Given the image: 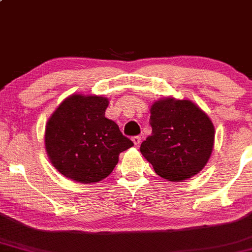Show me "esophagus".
I'll return each mask as SVG.
<instances>
[{
  "mask_svg": "<svg viewBox=\"0 0 252 252\" xmlns=\"http://www.w3.org/2000/svg\"><path fill=\"white\" fill-rule=\"evenodd\" d=\"M131 140H132V142H134L135 146H138V144L141 143V136L136 135V136H134V137L131 138Z\"/></svg>",
  "mask_w": 252,
  "mask_h": 252,
  "instance_id": "obj_1",
  "label": "esophagus"
}]
</instances>
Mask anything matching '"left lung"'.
I'll return each mask as SVG.
<instances>
[{"label": "left lung", "mask_w": 252, "mask_h": 252, "mask_svg": "<svg viewBox=\"0 0 252 252\" xmlns=\"http://www.w3.org/2000/svg\"><path fill=\"white\" fill-rule=\"evenodd\" d=\"M152 135L141 153L156 174L179 182L198 174L209 161L215 142V126L190 100L164 98L150 109Z\"/></svg>", "instance_id": "left-lung-1"}]
</instances>
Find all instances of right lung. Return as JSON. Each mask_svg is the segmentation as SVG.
<instances>
[{"label": "right lung", "mask_w": 252, "mask_h": 252, "mask_svg": "<svg viewBox=\"0 0 252 252\" xmlns=\"http://www.w3.org/2000/svg\"><path fill=\"white\" fill-rule=\"evenodd\" d=\"M108 98L73 94L48 120L45 146L52 164L66 178L92 184L105 179L118 155L134 146L105 117Z\"/></svg>", "instance_id": "add662e5"}]
</instances>
